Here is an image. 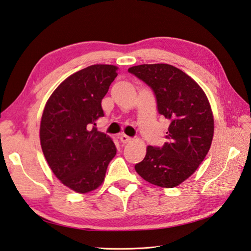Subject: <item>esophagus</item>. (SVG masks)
<instances>
[{"instance_id":"34e87169","label":"esophagus","mask_w":251,"mask_h":251,"mask_svg":"<svg viewBox=\"0 0 251 251\" xmlns=\"http://www.w3.org/2000/svg\"><path fill=\"white\" fill-rule=\"evenodd\" d=\"M120 139H121V142H123V143H129L132 141V138L126 136V135H121Z\"/></svg>"}]
</instances>
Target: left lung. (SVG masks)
<instances>
[{"mask_svg":"<svg viewBox=\"0 0 251 251\" xmlns=\"http://www.w3.org/2000/svg\"><path fill=\"white\" fill-rule=\"evenodd\" d=\"M153 90L157 111L169 120L167 142L149 146L135 169L148 182L174 188L193 175L209 151L214 137V115L200 85L180 69L167 63L128 69Z\"/></svg>","mask_w":251,"mask_h":251,"instance_id":"obj_1","label":"left lung"}]
</instances>
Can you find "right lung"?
Instances as JSON below:
<instances>
[{"label": "right lung", "instance_id": "right-lung-1", "mask_svg": "<svg viewBox=\"0 0 251 251\" xmlns=\"http://www.w3.org/2000/svg\"><path fill=\"white\" fill-rule=\"evenodd\" d=\"M117 67L93 65L67 77L47 100L40 127L42 151L52 173L77 193L103 182L116 148L96 128L101 101L117 76Z\"/></svg>", "mask_w": 251, "mask_h": 251}]
</instances>
